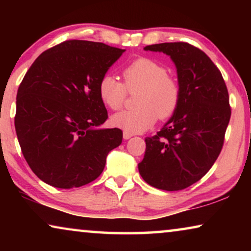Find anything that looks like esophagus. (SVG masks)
Wrapping results in <instances>:
<instances>
[{"mask_svg": "<svg viewBox=\"0 0 251 251\" xmlns=\"http://www.w3.org/2000/svg\"><path fill=\"white\" fill-rule=\"evenodd\" d=\"M131 137H132V133L126 132V131L123 132V138H125L126 140V139H129V138H131Z\"/></svg>", "mask_w": 251, "mask_h": 251, "instance_id": "34e87169", "label": "esophagus"}]
</instances>
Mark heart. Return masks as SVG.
<instances>
[{"label": "heart", "mask_w": 251, "mask_h": 251, "mask_svg": "<svg viewBox=\"0 0 251 251\" xmlns=\"http://www.w3.org/2000/svg\"><path fill=\"white\" fill-rule=\"evenodd\" d=\"M125 83L111 74H105L98 82V96L106 107L118 111L125 102L126 90H139L136 105L130 111L116 113L111 123L130 133L145 131L157 118L167 120L177 111L180 102V84L168 74L166 66L147 57L137 58L122 71Z\"/></svg>", "instance_id": "obj_1"}]
</instances>
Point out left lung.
<instances>
[{
  "label": "left lung",
  "instance_id": "1",
  "mask_svg": "<svg viewBox=\"0 0 251 251\" xmlns=\"http://www.w3.org/2000/svg\"><path fill=\"white\" fill-rule=\"evenodd\" d=\"M144 50L170 56L181 96L169 121L145 139L139 174L159 190H184L200 180L221 153L231 118L227 88L210 58L191 44L160 43Z\"/></svg>",
  "mask_w": 251,
  "mask_h": 251
}]
</instances>
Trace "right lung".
<instances>
[{"label":"right lung","mask_w":251,"mask_h":251,"mask_svg":"<svg viewBox=\"0 0 251 251\" xmlns=\"http://www.w3.org/2000/svg\"><path fill=\"white\" fill-rule=\"evenodd\" d=\"M125 51L65 41L27 71L17 92L15 126L24 157L44 183L58 188L91 183L122 143L120 129L98 128L108 118L98 82Z\"/></svg>","instance_id":"add662e5"}]
</instances>
